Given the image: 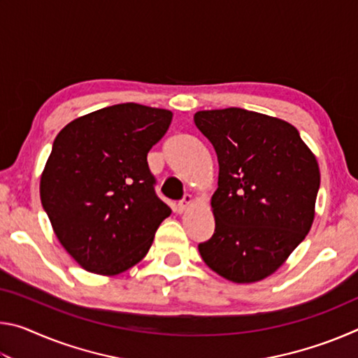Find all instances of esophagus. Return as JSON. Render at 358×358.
<instances>
[{"mask_svg": "<svg viewBox=\"0 0 358 358\" xmlns=\"http://www.w3.org/2000/svg\"><path fill=\"white\" fill-rule=\"evenodd\" d=\"M191 205H192V197L189 196V194H186V196L178 202L177 211H178V213H183V211H186L187 208H189Z\"/></svg>", "mask_w": 358, "mask_h": 358, "instance_id": "34e87169", "label": "esophagus"}]
</instances>
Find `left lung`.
<instances>
[{"mask_svg": "<svg viewBox=\"0 0 358 358\" xmlns=\"http://www.w3.org/2000/svg\"><path fill=\"white\" fill-rule=\"evenodd\" d=\"M194 123L220 164L215 234L199 252L229 281L264 280L310 232L320 185L316 156L292 124L264 113L201 110Z\"/></svg>", "mask_w": 358, "mask_h": 358, "instance_id": "1", "label": "left lung"}]
</instances>
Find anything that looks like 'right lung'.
Wrapping results in <instances>:
<instances>
[{
	"label": "right lung",
	"instance_id": "add662e5",
	"mask_svg": "<svg viewBox=\"0 0 358 358\" xmlns=\"http://www.w3.org/2000/svg\"><path fill=\"white\" fill-rule=\"evenodd\" d=\"M172 112L134 102L66 124L41 177V202L59 243L85 270L118 275L147 256L172 210L156 196L147 155Z\"/></svg>",
	"mask_w": 358,
	"mask_h": 358
}]
</instances>
